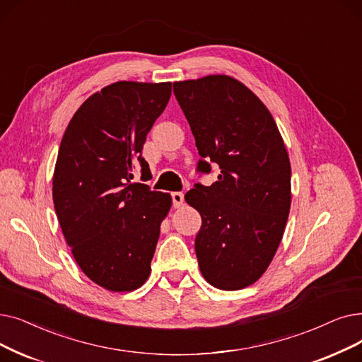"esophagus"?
<instances>
[{"label": "esophagus", "mask_w": 362, "mask_h": 362, "mask_svg": "<svg viewBox=\"0 0 362 362\" xmlns=\"http://www.w3.org/2000/svg\"><path fill=\"white\" fill-rule=\"evenodd\" d=\"M171 199H173V206H175L176 209H179L183 201H185V197L182 192H171Z\"/></svg>", "instance_id": "esophagus-1"}]
</instances>
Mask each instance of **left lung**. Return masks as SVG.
<instances>
[{"label": "left lung", "instance_id": "1", "mask_svg": "<svg viewBox=\"0 0 362 362\" xmlns=\"http://www.w3.org/2000/svg\"><path fill=\"white\" fill-rule=\"evenodd\" d=\"M173 91L201 158L220 167L211 186L195 183L186 202L201 214L195 253L202 276L220 290L257 281L281 243L290 213L291 167L276 124L262 100L228 75L179 81Z\"/></svg>", "mask_w": 362, "mask_h": 362}]
</instances>
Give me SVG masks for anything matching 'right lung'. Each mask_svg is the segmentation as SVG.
<instances>
[{"mask_svg":"<svg viewBox=\"0 0 362 362\" xmlns=\"http://www.w3.org/2000/svg\"><path fill=\"white\" fill-rule=\"evenodd\" d=\"M171 83L118 81L90 96L62 139L53 201L81 271L100 287L132 291L146 281L171 198L132 183L151 175L142 149Z\"/></svg>","mask_w":362,"mask_h":362,"instance_id":"1","label":"right lung"}]
</instances>
